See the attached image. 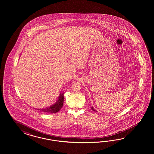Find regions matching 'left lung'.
<instances>
[{
  "mask_svg": "<svg viewBox=\"0 0 154 154\" xmlns=\"http://www.w3.org/2000/svg\"><path fill=\"white\" fill-rule=\"evenodd\" d=\"M91 109H92L93 111H95V112H97V111L95 109H94V108L93 107H91Z\"/></svg>",
  "mask_w": 154,
  "mask_h": 154,
  "instance_id": "left-lung-1",
  "label": "left lung"
}]
</instances>
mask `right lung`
Here are the masks:
<instances>
[{
  "mask_svg": "<svg viewBox=\"0 0 154 154\" xmlns=\"http://www.w3.org/2000/svg\"><path fill=\"white\" fill-rule=\"evenodd\" d=\"M63 102H64V93H61L55 103H54L52 106H50V107L42 108V109H38V110L41 111L42 112H46V113H55L56 112H59L61 108L63 106Z\"/></svg>",
  "mask_w": 154,
  "mask_h": 154,
  "instance_id": "1",
  "label": "right lung"
}]
</instances>
